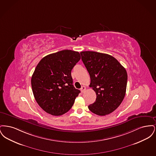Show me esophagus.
<instances>
[{"instance_id":"34e87169","label":"esophagus","mask_w":156,"mask_h":156,"mask_svg":"<svg viewBox=\"0 0 156 156\" xmlns=\"http://www.w3.org/2000/svg\"><path fill=\"white\" fill-rule=\"evenodd\" d=\"M85 90H86V87H84V86H82L81 87V90L82 92L83 93Z\"/></svg>"}]
</instances>
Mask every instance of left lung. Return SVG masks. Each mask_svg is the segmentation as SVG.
Here are the masks:
<instances>
[{
    "label": "left lung",
    "mask_w": 156,
    "mask_h": 156,
    "mask_svg": "<svg viewBox=\"0 0 156 156\" xmlns=\"http://www.w3.org/2000/svg\"><path fill=\"white\" fill-rule=\"evenodd\" d=\"M81 59L90 78L89 87L97 99L88 106L92 113L105 116L115 111L126 94L127 74L119 61L107 54L82 51Z\"/></svg>",
    "instance_id": "obj_1"
}]
</instances>
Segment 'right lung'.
Here are the masks:
<instances>
[{
	"instance_id": "add662e5",
	"label": "right lung",
	"mask_w": 156,
	"mask_h": 156,
	"mask_svg": "<svg viewBox=\"0 0 156 156\" xmlns=\"http://www.w3.org/2000/svg\"><path fill=\"white\" fill-rule=\"evenodd\" d=\"M80 59L79 52L65 50L47 55L37 64L31 80L32 90L47 113L60 116L72 108L80 90L73 85L71 71Z\"/></svg>"
}]
</instances>
